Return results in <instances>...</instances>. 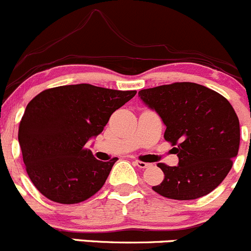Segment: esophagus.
Segmentation results:
<instances>
[{
	"label": "esophagus",
	"instance_id": "esophagus-1",
	"mask_svg": "<svg viewBox=\"0 0 251 251\" xmlns=\"http://www.w3.org/2000/svg\"><path fill=\"white\" fill-rule=\"evenodd\" d=\"M134 163H135V165L138 166L139 168H146V167H149V166H150V163L143 162V161H139V160L134 161Z\"/></svg>",
	"mask_w": 251,
	"mask_h": 251
}]
</instances>
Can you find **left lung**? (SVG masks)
Returning a JSON list of instances; mask_svg holds the SVG:
<instances>
[{"label":"left lung","mask_w":251,"mask_h":251,"mask_svg":"<svg viewBox=\"0 0 251 251\" xmlns=\"http://www.w3.org/2000/svg\"><path fill=\"white\" fill-rule=\"evenodd\" d=\"M139 96L165 123V139L178 166L158 163L162 183L152 187L168 199L194 200L222 183L238 155L239 120L226 98L204 85L173 83L144 89Z\"/></svg>","instance_id":"1"}]
</instances>
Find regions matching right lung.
<instances>
[{
	"label": "right lung",
	"mask_w": 251,
	"mask_h": 251,
	"mask_svg": "<svg viewBox=\"0 0 251 251\" xmlns=\"http://www.w3.org/2000/svg\"><path fill=\"white\" fill-rule=\"evenodd\" d=\"M135 94L76 84L47 89L28 103L18 140L26 173L44 197L78 204L102 188L118 158L96 160L85 144Z\"/></svg>",
	"instance_id": "add662e5"
}]
</instances>
